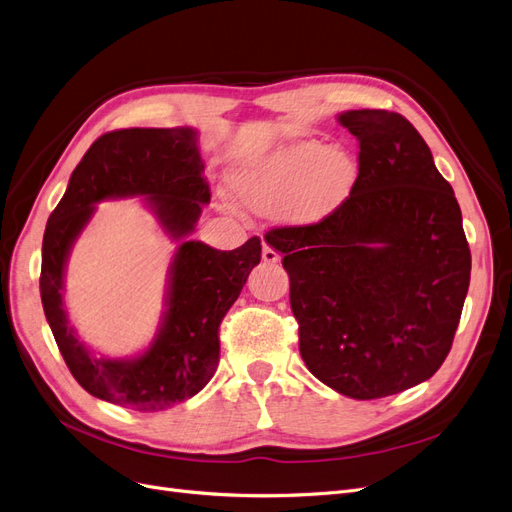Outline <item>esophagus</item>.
Segmentation results:
<instances>
[{
    "mask_svg": "<svg viewBox=\"0 0 512 512\" xmlns=\"http://www.w3.org/2000/svg\"><path fill=\"white\" fill-rule=\"evenodd\" d=\"M261 257H263V261L270 263V266H276V263L280 261V255L272 249L270 244H263V253H261Z\"/></svg>",
    "mask_w": 512,
    "mask_h": 512,
    "instance_id": "1",
    "label": "esophagus"
}]
</instances>
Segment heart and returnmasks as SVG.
Here are the masks:
<instances>
[{
    "label": "heart",
    "instance_id": "obj_1",
    "mask_svg": "<svg viewBox=\"0 0 512 512\" xmlns=\"http://www.w3.org/2000/svg\"><path fill=\"white\" fill-rule=\"evenodd\" d=\"M358 166L342 147L320 141H291L240 166L232 192L253 213L282 206L295 223H318L342 206L356 181Z\"/></svg>",
    "mask_w": 512,
    "mask_h": 512
}]
</instances>
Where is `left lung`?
Masks as SVG:
<instances>
[{
    "mask_svg": "<svg viewBox=\"0 0 512 512\" xmlns=\"http://www.w3.org/2000/svg\"><path fill=\"white\" fill-rule=\"evenodd\" d=\"M358 177L327 219L276 227L268 244L291 278L299 352L350 399L426 382L451 350L470 282L460 204L401 113L352 109Z\"/></svg>",
    "mask_w": 512,
    "mask_h": 512,
    "instance_id": "1",
    "label": "left lung"
}]
</instances>
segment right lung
Masks as SVG:
<instances>
[{
  "mask_svg": "<svg viewBox=\"0 0 512 512\" xmlns=\"http://www.w3.org/2000/svg\"><path fill=\"white\" fill-rule=\"evenodd\" d=\"M202 173L196 128L113 130L90 145L48 217L40 276L44 314L71 375L101 401L137 411L168 409L192 399L217 371L219 325L261 261V240L253 236L234 251L187 240L202 206L211 202ZM135 195L144 196L180 249L169 269L155 342L130 359L97 357L68 325L62 304L66 259L94 203Z\"/></svg>",
  "mask_w": 512,
  "mask_h": 512,
  "instance_id": "obj_1",
  "label": "right lung"
}]
</instances>
